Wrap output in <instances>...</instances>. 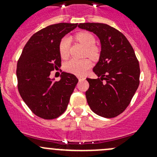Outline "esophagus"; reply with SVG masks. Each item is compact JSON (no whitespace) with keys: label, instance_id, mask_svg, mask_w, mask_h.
<instances>
[{"label":"esophagus","instance_id":"1","mask_svg":"<svg viewBox=\"0 0 157 157\" xmlns=\"http://www.w3.org/2000/svg\"><path fill=\"white\" fill-rule=\"evenodd\" d=\"M86 78L84 77H78V81L81 82V81H83V80H85Z\"/></svg>","mask_w":157,"mask_h":157}]
</instances>
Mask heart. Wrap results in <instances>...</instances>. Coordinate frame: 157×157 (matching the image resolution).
Returning a JSON list of instances; mask_svg holds the SVG:
<instances>
[{"label": "heart", "instance_id": "b5f03b06", "mask_svg": "<svg viewBox=\"0 0 157 157\" xmlns=\"http://www.w3.org/2000/svg\"><path fill=\"white\" fill-rule=\"evenodd\" d=\"M75 38L78 42H80L84 47L86 48V53L89 56L92 58H97L99 55L98 48L94 47L95 38L94 36L87 32H80L75 35ZM69 45L70 38L68 37H64L59 41V51L60 56L65 59L68 56ZM91 66V62L89 59H71L67 62L64 65V69L67 72H70L76 75H82L86 73Z\"/></svg>", "mask_w": 157, "mask_h": 157}]
</instances>
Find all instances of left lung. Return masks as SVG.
Instances as JSON below:
<instances>
[{
    "label": "left lung",
    "mask_w": 157,
    "mask_h": 157,
    "mask_svg": "<svg viewBox=\"0 0 157 157\" xmlns=\"http://www.w3.org/2000/svg\"><path fill=\"white\" fill-rule=\"evenodd\" d=\"M93 32L101 42L99 60L94 67L98 78H86V92L91 110L105 118H113L127 108L139 86L138 59L127 37L109 25L99 23L78 24Z\"/></svg>",
    "instance_id": "obj_1"
}]
</instances>
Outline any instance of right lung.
Wrapping results in <instances>:
<instances>
[{
  "mask_svg": "<svg viewBox=\"0 0 157 157\" xmlns=\"http://www.w3.org/2000/svg\"><path fill=\"white\" fill-rule=\"evenodd\" d=\"M78 23H60L41 29L30 37L17 63L18 90L34 114L45 120L59 117L66 110L78 80L62 72L59 81L50 73L61 66L59 41Z\"/></svg>",
  "mask_w": 157,
  "mask_h": 157,
  "instance_id": "1",
  "label": "right lung"
}]
</instances>
